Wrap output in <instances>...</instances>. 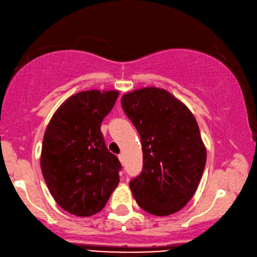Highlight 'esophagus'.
<instances>
[{
	"instance_id": "esophagus-1",
	"label": "esophagus",
	"mask_w": 257,
	"mask_h": 257,
	"mask_svg": "<svg viewBox=\"0 0 257 257\" xmlns=\"http://www.w3.org/2000/svg\"><path fill=\"white\" fill-rule=\"evenodd\" d=\"M119 160H120L121 163H124V155H123V154H120V155H119Z\"/></svg>"
}]
</instances>
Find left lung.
I'll list each match as a JSON object with an SVG mask.
<instances>
[{"label": "left lung", "mask_w": 257, "mask_h": 257, "mask_svg": "<svg viewBox=\"0 0 257 257\" xmlns=\"http://www.w3.org/2000/svg\"><path fill=\"white\" fill-rule=\"evenodd\" d=\"M121 105L143 146V170L130 181L139 207L154 215L182 209L196 192L207 152L193 113L169 92L145 88Z\"/></svg>", "instance_id": "1"}]
</instances>
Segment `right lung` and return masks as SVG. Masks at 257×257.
<instances>
[{
  "label": "right lung",
  "mask_w": 257,
  "mask_h": 257,
  "mask_svg": "<svg viewBox=\"0 0 257 257\" xmlns=\"http://www.w3.org/2000/svg\"><path fill=\"white\" fill-rule=\"evenodd\" d=\"M118 95V91L77 93L61 105L45 132L43 176L54 200L69 213H97L120 182L122 165L100 132Z\"/></svg>",
  "instance_id": "obj_1"
}]
</instances>
